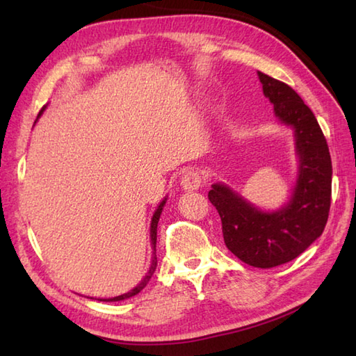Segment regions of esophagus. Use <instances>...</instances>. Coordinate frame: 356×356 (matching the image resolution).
I'll return each instance as SVG.
<instances>
[{
    "instance_id": "obj_1",
    "label": "esophagus",
    "mask_w": 356,
    "mask_h": 356,
    "mask_svg": "<svg viewBox=\"0 0 356 356\" xmlns=\"http://www.w3.org/2000/svg\"><path fill=\"white\" fill-rule=\"evenodd\" d=\"M203 184V177L199 171L195 170H188L184 172L182 179H180V186L184 188L186 191H194L199 190Z\"/></svg>"
}]
</instances>
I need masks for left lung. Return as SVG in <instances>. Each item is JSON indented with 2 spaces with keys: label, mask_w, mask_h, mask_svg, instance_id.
Masks as SVG:
<instances>
[{
  "label": "left lung",
  "mask_w": 356,
  "mask_h": 356,
  "mask_svg": "<svg viewBox=\"0 0 356 356\" xmlns=\"http://www.w3.org/2000/svg\"><path fill=\"white\" fill-rule=\"evenodd\" d=\"M263 95L280 122L291 127L298 156V177L287 205L266 213L225 184H214L208 199L222 218L226 248L254 268H274L305 252L327 223L332 161L326 138L314 113L282 81L259 72Z\"/></svg>",
  "instance_id": "left-lung-1"
}]
</instances>
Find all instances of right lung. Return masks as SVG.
Instances as JSON below:
<instances>
[{
  "instance_id": "1",
  "label": "right lung",
  "mask_w": 356,
  "mask_h": 356,
  "mask_svg": "<svg viewBox=\"0 0 356 356\" xmlns=\"http://www.w3.org/2000/svg\"><path fill=\"white\" fill-rule=\"evenodd\" d=\"M45 108V107H44ZM44 108L40 111V116H41V113L44 111ZM165 202H166V197L161 202V205L157 207V209L154 211V214H153V218H151V228H149V237H151V246H153V260H151V266H149V269H148V272H147V275L143 277V280L142 282L136 286V287H133V289L130 291V292H127V293H122V295H119V297H113V298H97L99 301H120V300H127V298H130V297H134V295H138L143 287H145L147 284H148V282H149V278L153 277V274H154V270H156V266H157V257H156V240H157V223H159V218H161V214H162V209H163V205H165Z\"/></svg>"
}]
</instances>
